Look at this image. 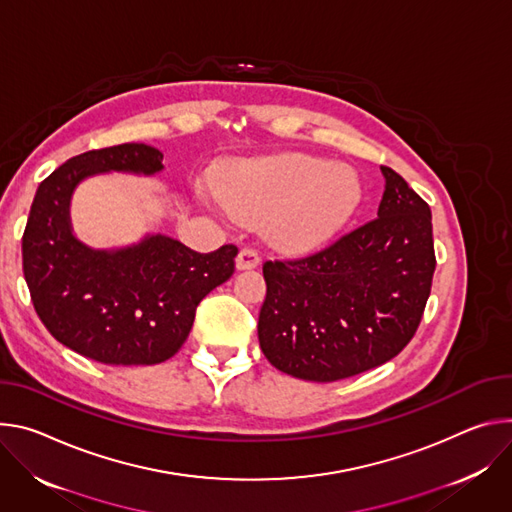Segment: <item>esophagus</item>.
I'll return each instance as SVG.
<instances>
[{"instance_id": "obj_1", "label": "esophagus", "mask_w": 512, "mask_h": 512, "mask_svg": "<svg viewBox=\"0 0 512 512\" xmlns=\"http://www.w3.org/2000/svg\"><path fill=\"white\" fill-rule=\"evenodd\" d=\"M260 260H262V258H260L258 250L246 246V248H242V250L238 252L236 266H238V270H248V268H256V266L260 264Z\"/></svg>"}]
</instances>
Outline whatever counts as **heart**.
Segmentation results:
<instances>
[{
    "label": "heart",
    "mask_w": 512,
    "mask_h": 512,
    "mask_svg": "<svg viewBox=\"0 0 512 512\" xmlns=\"http://www.w3.org/2000/svg\"><path fill=\"white\" fill-rule=\"evenodd\" d=\"M219 201L234 217L266 222L268 238L287 252H309L335 236L354 215L362 185L350 166L285 154L230 170Z\"/></svg>",
    "instance_id": "obj_1"
}]
</instances>
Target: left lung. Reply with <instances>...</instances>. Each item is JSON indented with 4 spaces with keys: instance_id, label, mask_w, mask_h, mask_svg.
I'll list each match as a JSON object with an SVG mask.
<instances>
[{
    "instance_id": "obj_1",
    "label": "left lung",
    "mask_w": 512,
    "mask_h": 512,
    "mask_svg": "<svg viewBox=\"0 0 512 512\" xmlns=\"http://www.w3.org/2000/svg\"><path fill=\"white\" fill-rule=\"evenodd\" d=\"M378 217L333 244L262 266L260 348L280 372L333 382L372 370L411 342L435 272L429 205L388 166Z\"/></svg>"
}]
</instances>
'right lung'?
<instances>
[{
	"mask_svg": "<svg viewBox=\"0 0 512 512\" xmlns=\"http://www.w3.org/2000/svg\"><path fill=\"white\" fill-rule=\"evenodd\" d=\"M162 154L120 144L69 158L32 201L22 236L24 278L50 335L69 350L111 366H150L173 358L193 327L197 305L236 270L238 248L201 254L152 236L118 252L83 246L69 225L75 185L105 170L158 173Z\"/></svg>",
	"mask_w": 512,
	"mask_h": 512,
	"instance_id": "obj_1",
	"label": "right lung"
}]
</instances>
